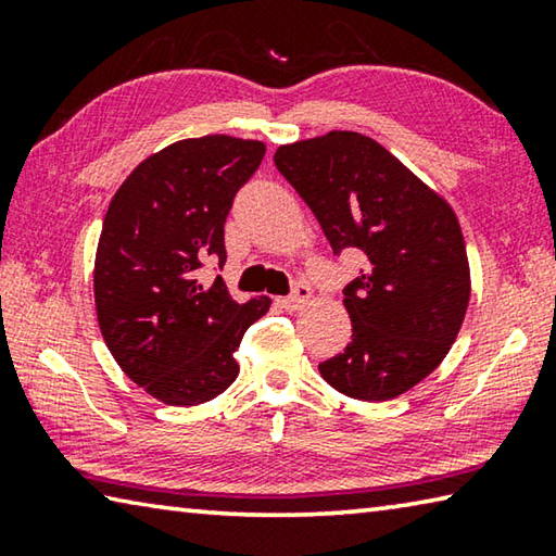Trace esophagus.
Returning a JSON list of instances; mask_svg holds the SVG:
<instances>
[{
	"instance_id": "esophagus-1",
	"label": "esophagus",
	"mask_w": 556,
	"mask_h": 556,
	"mask_svg": "<svg viewBox=\"0 0 556 556\" xmlns=\"http://www.w3.org/2000/svg\"><path fill=\"white\" fill-rule=\"evenodd\" d=\"M308 299H312V287H308L306 281L296 279V281H294V289H291V294H289V296H281L279 304L285 306L287 312H299V308L304 306Z\"/></svg>"
}]
</instances>
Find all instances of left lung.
<instances>
[{"label":"left lung","instance_id":"1","mask_svg":"<svg viewBox=\"0 0 556 556\" xmlns=\"http://www.w3.org/2000/svg\"><path fill=\"white\" fill-rule=\"evenodd\" d=\"M275 164L316 215L333 255L361 250L368 260L343 289L351 343L318 372L348 397H397L444 361L464 324L470 275L454 211L357 131L279 147Z\"/></svg>","mask_w":556,"mask_h":556}]
</instances>
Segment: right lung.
I'll list each match as a JSON object with an SVG mask.
<instances>
[{
	"mask_svg": "<svg viewBox=\"0 0 556 556\" xmlns=\"http://www.w3.org/2000/svg\"><path fill=\"white\" fill-rule=\"evenodd\" d=\"M265 156L252 139H184L144 159L110 201L96 255L102 338L119 368L152 397L193 407L235 382L232 353L269 312V296L238 304L205 265L223 269L225 218Z\"/></svg>",
	"mask_w": 556,
	"mask_h": 556,
	"instance_id": "add662e5",
	"label": "right lung"
}]
</instances>
